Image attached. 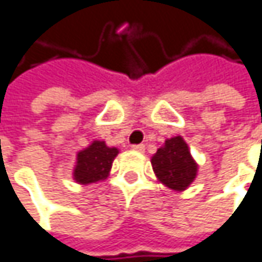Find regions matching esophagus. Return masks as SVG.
<instances>
[{
	"label": "esophagus",
	"mask_w": 262,
	"mask_h": 262,
	"mask_svg": "<svg viewBox=\"0 0 262 262\" xmlns=\"http://www.w3.org/2000/svg\"><path fill=\"white\" fill-rule=\"evenodd\" d=\"M133 150L143 153V151L146 150V146H144V144H134V146H133Z\"/></svg>",
	"instance_id": "obj_1"
}]
</instances>
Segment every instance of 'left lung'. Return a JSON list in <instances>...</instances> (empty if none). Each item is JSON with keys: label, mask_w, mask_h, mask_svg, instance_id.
Wrapping results in <instances>:
<instances>
[{"label": "left lung", "mask_w": 262, "mask_h": 262, "mask_svg": "<svg viewBox=\"0 0 262 262\" xmlns=\"http://www.w3.org/2000/svg\"><path fill=\"white\" fill-rule=\"evenodd\" d=\"M151 166L158 180L176 191L187 189L198 176V164L190 155L187 143L180 136L168 138L158 149L151 156Z\"/></svg>", "instance_id": "8db88e82"}]
</instances>
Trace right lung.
Segmentation results:
<instances>
[{
  "label": "right lung",
  "instance_id": "1",
  "mask_svg": "<svg viewBox=\"0 0 262 262\" xmlns=\"http://www.w3.org/2000/svg\"><path fill=\"white\" fill-rule=\"evenodd\" d=\"M118 153L116 147H109L104 141L94 140L84 150L78 151L73 180L79 184H91L107 178Z\"/></svg>",
  "mask_w": 262,
  "mask_h": 262
}]
</instances>
